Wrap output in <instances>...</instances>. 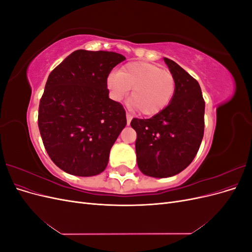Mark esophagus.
Masks as SVG:
<instances>
[{
    "mask_svg": "<svg viewBox=\"0 0 252 252\" xmlns=\"http://www.w3.org/2000/svg\"><path fill=\"white\" fill-rule=\"evenodd\" d=\"M126 119H127V125H129L130 124V122H131V120H132V116L130 113H126Z\"/></svg>",
    "mask_w": 252,
    "mask_h": 252,
    "instance_id": "obj_1",
    "label": "esophagus"
}]
</instances>
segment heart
<instances>
[{
	"label": "heart",
	"instance_id": "b5f03b06",
	"mask_svg": "<svg viewBox=\"0 0 252 252\" xmlns=\"http://www.w3.org/2000/svg\"><path fill=\"white\" fill-rule=\"evenodd\" d=\"M107 86L116 100H121L132 89L128 98L129 106L145 116H154L171 102L175 81L170 71L138 61L124 65L119 72H111Z\"/></svg>",
	"mask_w": 252,
	"mask_h": 252
}]
</instances>
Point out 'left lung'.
<instances>
[{
  "mask_svg": "<svg viewBox=\"0 0 252 252\" xmlns=\"http://www.w3.org/2000/svg\"><path fill=\"white\" fill-rule=\"evenodd\" d=\"M175 81L165 109L150 119H132L140 170L154 178L180 173L193 161L204 135L205 101L199 83L172 60L164 58Z\"/></svg>",
  "mask_w": 252,
  "mask_h": 252,
  "instance_id": "1",
  "label": "left lung"
}]
</instances>
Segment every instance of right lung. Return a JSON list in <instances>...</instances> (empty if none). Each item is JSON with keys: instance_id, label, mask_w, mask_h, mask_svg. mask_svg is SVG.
Instances as JSON below:
<instances>
[{"instance_id": "obj_1", "label": "right lung", "mask_w": 252, "mask_h": 252, "mask_svg": "<svg viewBox=\"0 0 252 252\" xmlns=\"http://www.w3.org/2000/svg\"><path fill=\"white\" fill-rule=\"evenodd\" d=\"M125 57L75 50L53 69L40 100L39 125L51 161L65 172L91 177L105 170L126 126V112L108 96L107 78Z\"/></svg>"}]
</instances>
